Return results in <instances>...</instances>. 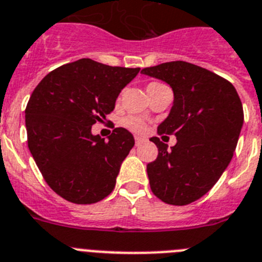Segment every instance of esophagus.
<instances>
[{"label": "esophagus", "mask_w": 262, "mask_h": 262, "mask_svg": "<svg viewBox=\"0 0 262 262\" xmlns=\"http://www.w3.org/2000/svg\"><path fill=\"white\" fill-rule=\"evenodd\" d=\"M134 141H136V146H140L142 142H144V138H141V137H136L134 138Z\"/></svg>", "instance_id": "esophagus-1"}]
</instances>
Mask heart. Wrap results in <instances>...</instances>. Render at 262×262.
<instances>
[{"instance_id": "obj_1", "label": "heart", "mask_w": 262, "mask_h": 262, "mask_svg": "<svg viewBox=\"0 0 262 262\" xmlns=\"http://www.w3.org/2000/svg\"><path fill=\"white\" fill-rule=\"evenodd\" d=\"M159 85H163V84H161V83H150L149 85H147V92L153 90V88L159 87ZM118 100H120V97H118ZM122 125H124L125 128H128L129 130L136 132V133H144V132L146 130V124H145V122L142 121L141 118L133 117V116L125 117L124 120H122Z\"/></svg>"}]
</instances>
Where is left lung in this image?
Wrapping results in <instances>:
<instances>
[{"label":"left lung","mask_w":262,"mask_h":262,"mask_svg":"<svg viewBox=\"0 0 262 262\" xmlns=\"http://www.w3.org/2000/svg\"><path fill=\"white\" fill-rule=\"evenodd\" d=\"M141 74L174 91L171 112L157 133L174 134L177 144L167 150L158 137L150 138L158 147L146 167L150 188L165 203L186 206L207 194L231 162L244 121L243 104L232 83L192 63H162Z\"/></svg>","instance_id":"8db88e82"}]
</instances>
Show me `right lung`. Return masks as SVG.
Listing matches in <instances>:
<instances>
[{"mask_svg": "<svg viewBox=\"0 0 262 262\" xmlns=\"http://www.w3.org/2000/svg\"><path fill=\"white\" fill-rule=\"evenodd\" d=\"M138 72L84 58L55 68L31 93L25 109L27 145L46 183L63 199L97 203L115 188L133 136L115 128L104 140L91 129L112 112Z\"/></svg>", "mask_w": 262, "mask_h": 262, "instance_id": "right-lung-1", "label": "right lung"}]
</instances>
